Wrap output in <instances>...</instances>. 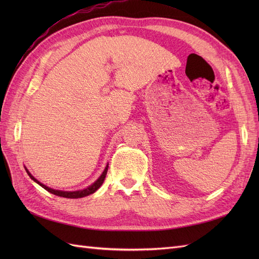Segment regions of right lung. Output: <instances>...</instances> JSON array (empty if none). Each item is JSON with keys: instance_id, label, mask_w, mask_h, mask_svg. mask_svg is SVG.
I'll list each match as a JSON object with an SVG mask.
<instances>
[{"instance_id": "add662e5", "label": "right lung", "mask_w": 259, "mask_h": 259, "mask_svg": "<svg viewBox=\"0 0 259 259\" xmlns=\"http://www.w3.org/2000/svg\"><path fill=\"white\" fill-rule=\"evenodd\" d=\"M25 168H26V167H25ZM107 170H108V165L106 166L105 170L103 171V174L100 175V177L96 180V182L94 183V184H92L91 186H89L88 188H85V189H83V190H77V191H61V190H55V189H52V188H50V187H48V186L43 185L42 183L38 182L37 179H35L32 175H31V174H30V171L26 168V171L28 173V175L30 176V178L32 179V180H34V182H35L36 184L40 185L42 188H44L45 190H48L49 192H51V193H53V194H55V195H58V197L68 198V199H77V198H83V197H86V195H90V194H92V193L95 192V191L98 189V188H99L101 185H103L104 180H105V178H106V175H107Z\"/></svg>"}]
</instances>
